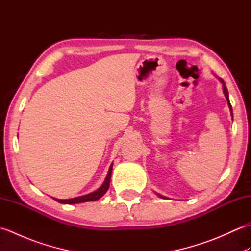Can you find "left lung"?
Wrapping results in <instances>:
<instances>
[{
  "label": "left lung",
  "instance_id": "obj_1",
  "mask_svg": "<svg viewBox=\"0 0 251 251\" xmlns=\"http://www.w3.org/2000/svg\"><path fill=\"white\" fill-rule=\"evenodd\" d=\"M218 77V76H217ZM218 79H219V81L222 83V88H223V94H225V96H226V101H227V105H228V108H230V111H231V114H232V116H233V111H232V105H231V102H230V99H228V93H227V89H226V83L223 82V79L222 78H220V77H218ZM157 194V193H156ZM159 197H161V199H167V197H165V196H163V195H161V194H157Z\"/></svg>",
  "mask_w": 251,
  "mask_h": 251
}]
</instances>
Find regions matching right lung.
Wrapping results in <instances>:
<instances>
[{
  "instance_id": "obj_1",
  "label": "right lung",
  "mask_w": 251,
  "mask_h": 251,
  "mask_svg": "<svg viewBox=\"0 0 251 251\" xmlns=\"http://www.w3.org/2000/svg\"><path fill=\"white\" fill-rule=\"evenodd\" d=\"M112 167H113V164H111V166L109 168L108 175H106L104 182L102 183V185L100 186L98 190H96L92 193L86 194V195H82L78 197H73V199H69V200H59V199H54L55 201H57L58 202H61V204H78V202H85V201H95L99 200L100 197H102L105 192L108 191L109 186H110V180H111V174H112Z\"/></svg>"
}]
</instances>
